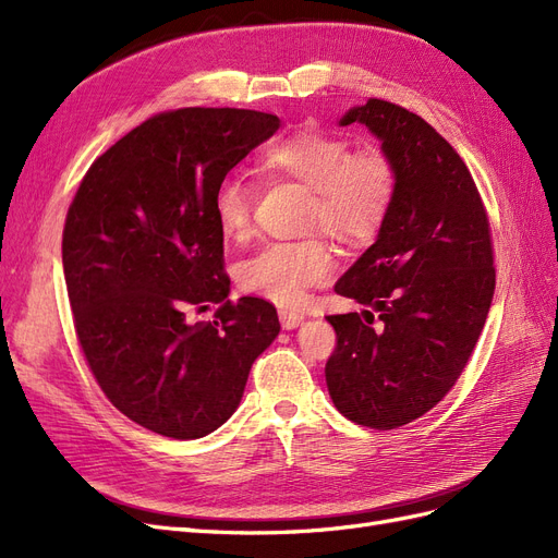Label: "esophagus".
<instances>
[{"label": "esophagus", "mask_w": 558, "mask_h": 558, "mask_svg": "<svg viewBox=\"0 0 558 558\" xmlns=\"http://www.w3.org/2000/svg\"><path fill=\"white\" fill-rule=\"evenodd\" d=\"M279 320H281V326H283L286 330H293V328H298V326L302 324V320H305V314L298 312V310L281 307V310H279Z\"/></svg>", "instance_id": "34e87169"}]
</instances>
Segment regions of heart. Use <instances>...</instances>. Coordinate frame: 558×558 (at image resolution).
I'll return each instance as SVG.
<instances>
[{
    "mask_svg": "<svg viewBox=\"0 0 558 558\" xmlns=\"http://www.w3.org/2000/svg\"><path fill=\"white\" fill-rule=\"evenodd\" d=\"M260 165L269 174L310 189L307 228L326 230L347 246L375 242L393 209L398 172L386 150L377 146L353 150L340 134L305 130L267 146ZM251 202L253 193L242 177L228 174L218 181L211 209L226 238L244 240L251 232ZM332 272L330 246L307 238L263 246L242 260L238 279L244 291L293 307L307 289L328 281Z\"/></svg>",
    "mask_w": 558,
    "mask_h": 558,
    "instance_id": "b5f03b06",
    "label": "heart"
}]
</instances>
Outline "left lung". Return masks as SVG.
<instances>
[{"label":"left lung","mask_w":558,"mask_h":558,"mask_svg":"<svg viewBox=\"0 0 558 558\" xmlns=\"http://www.w3.org/2000/svg\"><path fill=\"white\" fill-rule=\"evenodd\" d=\"M393 160L398 191L375 244L335 293L367 310L328 316L326 363L335 408L391 430L424 416L461 377L496 289L486 209L465 162L424 118L384 99L349 109Z\"/></svg>","instance_id":"left-lung-1"}]
</instances>
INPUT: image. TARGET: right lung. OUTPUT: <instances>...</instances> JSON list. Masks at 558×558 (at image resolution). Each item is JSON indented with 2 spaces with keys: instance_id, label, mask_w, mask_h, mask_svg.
<instances>
[{
  "instance_id": "obj_1",
  "label": "right lung",
  "mask_w": 558,
  "mask_h": 558,
  "mask_svg": "<svg viewBox=\"0 0 558 558\" xmlns=\"http://www.w3.org/2000/svg\"><path fill=\"white\" fill-rule=\"evenodd\" d=\"M281 121L251 109L165 111L118 140L66 211L62 267L93 375L134 424L205 437L238 410L248 369L279 335L275 305L230 302L218 181ZM221 304L216 322L184 310Z\"/></svg>"
}]
</instances>
